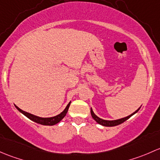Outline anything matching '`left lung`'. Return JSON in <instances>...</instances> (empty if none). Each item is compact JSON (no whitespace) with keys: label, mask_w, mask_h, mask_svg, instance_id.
I'll use <instances>...</instances> for the list:
<instances>
[{"label":"left lung","mask_w":160,"mask_h":160,"mask_svg":"<svg viewBox=\"0 0 160 160\" xmlns=\"http://www.w3.org/2000/svg\"><path fill=\"white\" fill-rule=\"evenodd\" d=\"M139 108H138L136 112H134L132 114L129 115V116H126V117H125V118H119V119H117V120H112V121L111 120H105V119H102V118H100L99 117H98L95 114V113H94V112L92 111V108H91V115H92V118H93L94 119H95V121L98 123V124L102 125V126H109V127H112V126H118V125L121 124V123L124 122L125 121H126L127 119H129L130 117H131L132 116H133L134 114H136V113L139 111Z\"/></svg>","instance_id":"8db88e82"}]
</instances>
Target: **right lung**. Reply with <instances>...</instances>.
<instances>
[{
    "instance_id": "obj_1",
    "label": "right lung",
    "mask_w": 160,
    "mask_h": 160,
    "mask_svg": "<svg viewBox=\"0 0 160 160\" xmlns=\"http://www.w3.org/2000/svg\"><path fill=\"white\" fill-rule=\"evenodd\" d=\"M70 104H71V102L68 103V105L66 106V108L64 109V111L62 112H61L60 114H58V116H55L54 117H50V118H42V117L34 116V115L31 114V113L23 111V110H21V108H19L18 107L16 106V105H15V107L19 112H21L22 114H24V116H25L26 117H28L29 119L32 120V121L34 122H37V123H38V124H41V125H44V126H54V125L58 123L59 122H60L61 120L64 118V117L66 116L67 112H68V108H69V106H70Z\"/></svg>"
}]
</instances>
